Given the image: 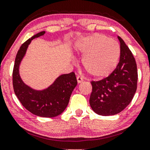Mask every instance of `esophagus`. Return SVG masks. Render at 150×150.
Instances as JSON below:
<instances>
[{
    "label": "esophagus",
    "mask_w": 150,
    "mask_h": 150,
    "mask_svg": "<svg viewBox=\"0 0 150 150\" xmlns=\"http://www.w3.org/2000/svg\"><path fill=\"white\" fill-rule=\"evenodd\" d=\"M76 79H77L78 83H79V84L82 83V82L83 81V79L81 76H78L76 77Z\"/></svg>",
    "instance_id": "esophagus-1"
}]
</instances>
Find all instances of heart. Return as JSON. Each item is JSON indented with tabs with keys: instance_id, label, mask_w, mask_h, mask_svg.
<instances>
[{
	"instance_id": "b5f03b06",
	"label": "heart",
	"mask_w": 150,
	"mask_h": 150,
	"mask_svg": "<svg viewBox=\"0 0 150 150\" xmlns=\"http://www.w3.org/2000/svg\"><path fill=\"white\" fill-rule=\"evenodd\" d=\"M75 52L82 55V64L92 77L102 79L115 70L121 57V47L116 41L100 33L80 39Z\"/></svg>"
}]
</instances>
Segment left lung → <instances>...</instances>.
<instances>
[{
    "instance_id": "8db88e82",
    "label": "left lung",
    "mask_w": 150,
    "mask_h": 150,
    "mask_svg": "<svg viewBox=\"0 0 150 150\" xmlns=\"http://www.w3.org/2000/svg\"><path fill=\"white\" fill-rule=\"evenodd\" d=\"M120 43L121 57L117 67L110 76L99 81H91L90 106L96 113L114 115L122 111L132 101L137 90L138 74L133 55L124 40Z\"/></svg>"
}]
</instances>
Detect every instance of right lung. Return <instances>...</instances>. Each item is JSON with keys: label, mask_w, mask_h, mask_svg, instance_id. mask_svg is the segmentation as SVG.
I'll use <instances>...</instances> for the list:
<instances>
[{"label": "right lung", "mask_w": 150, "mask_h": 150, "mask_svg": "<svg viewBox=\"0 0 150 150\" xmlns=\"http://www.w3.org/2000/svg\"><path fill=\"white\" fill-rule=\"evenodd\" d=\"M45 31L35 35L24 43L16 54L13 71V85L16 96L22 106L31 113L42 117H54L64 111L73 90L77 85L74 72L61 74L46 89L38 90L26 85L20 75V65L28 45L35 38L44 35Z\"/></svg>", "instance_id": "obj_1"}]
</instances>
